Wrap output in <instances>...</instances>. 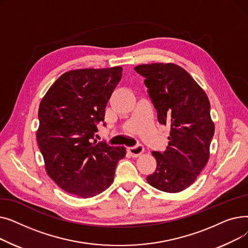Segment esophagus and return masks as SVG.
I'll list each match as a JSON object with an SVG mask.
<instances>
[{"label": "esophagus", "instance_id": "34e87169", "mask_svg": "<svg viewBox=\"0 0 248 248\" xmlns=\"http://www.w3.org/2000/svg\"><path fill=\"white\" fill-rule=\"evenodd\" d=\"M127 152L131 154L132 157H139L140 155L142 154V152H144V146L142 145H137L135 147H129L127 148Z\"/></svg>", "mask_w": 248, "mask_h": 248}]
</instances>
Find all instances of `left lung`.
Listing matches in <instances>:
<instances>
[{"label": "left lung", "instance_id": "1", "mask_svg": "<svg viewBox=\"0 0 248 248\" xmlns=\"http://www.w3.org/2000/svg\"><path fill=\"white\" fill-rule=\"evenodd\" d=\"M135 70L146 78L159 123L171 126L167 150L153 152L157 168L147 181L164 192H181L194 183L209 159L215 129L209 99L192 76L176 64H142Z\"/></svg>", "mask_w": 248, "mask_h": 248}]
</instances>
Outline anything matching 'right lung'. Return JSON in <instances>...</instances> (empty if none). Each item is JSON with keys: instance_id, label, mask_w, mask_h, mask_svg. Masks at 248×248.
<instances>
[{"instance_id": "1", "label": "right lung", "mask_w": 248, "mask_h": 248, "mask_svg": "<svg viewBox=\"0 0 248 248\" xmlns=\"http://www.w3.org/2000/svg\"><path fill=\"white\" fill-rule=\"evenodd\" d=\"M122 72L121 66L65 72L40 102L37 142L46 172L74 196L90 198L107 190L125 155L124 147L93 141Z\"/></svg>"}]
</instances>
